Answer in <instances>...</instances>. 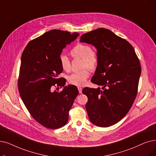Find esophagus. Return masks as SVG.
<instances>
[{"label": "esophagus", "mask_w": 156, "mask_h": 156, "mask_svg": "<svg viewBox=\"0 0 156 156\" xmlns=\"http://www.w3.org/2000/svg\"><path fill=\"white\" fill-rule=\"evenodd\" d=\"M78 91H79V93H80V94H82V87H78Z\"/></svg>", "instance_id": "esophagus-1"}]
</instances>
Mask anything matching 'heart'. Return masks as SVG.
<instances>
[{"instance_id": "1", "label": "heart", "mask_w": 156, "mask_h": 156, "mask_svg": "<svg viewBox=\"0 0 156 156\" xmlns=\"http://www.w3.org/2000/svg\"><path fill=\"white\" fill-rule=\"evenodd\" d=\"M70 53L74 58L82 59V67L84 69L71 74L68 77V82L71 85L83 86L85 84L87 78L90 75L89 71L87 68L93 71L97 67L99 62L98 53L96 51L92 50L90 46L85 44H78L71 50ZM59 61L64 71H70L71 62L68 57L65 55H62L60 57Z\"/></svg>"}]
</instances>
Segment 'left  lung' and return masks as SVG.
<instances>
[{"label": "left lung", "mask_w": 156, "mask_h": 156, "mask_svg": "<svg viewBox=\"0 0 156 156\" xmlns=\"http://www.w3.org/2000/svg\"><path fill=\"white\" fill-rule=\"evenodd\" d=\"M81 43L93 45L99 62L91 82L100 87H86V110L91 122L106 127L117 123L129 111L136 98L141 66L131 44L108 29L84 34Z\"/></svg>", "instance_id": "obj_1"}]
</instances>
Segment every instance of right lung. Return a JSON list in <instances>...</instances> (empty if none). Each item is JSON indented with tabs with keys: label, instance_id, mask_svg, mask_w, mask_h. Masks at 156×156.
Segmentation results:
<instances>
[{
	"label": "right lung",
	"instance_id": "obj_1",
	"mask_svg": "<svg viewBox=\"0 0 156 156\" xmlns=\"http://www.w3.org/2000/svg\"><path fill=\"white\" fill-rule=\"evenodd\" d=\"M78 36L77 32L51 30L32 40L22 53L20 96L32 117L45 127L64 126L78 95L76 86H64L66 83L58 78L63 71L59 61L62 50ZM55 84L64 86L63 90L53 91Z\"/></svg>",
	"mask_w": 156,
	"mask_h": 156
}]
</instances>
